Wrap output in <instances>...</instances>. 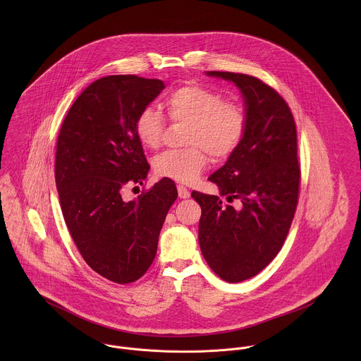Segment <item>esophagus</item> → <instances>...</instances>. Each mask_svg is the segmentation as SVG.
Wrapping results in <instances>:
<instances>
[{
	"label": "esophagus",
	"instance_id": "1",
	"mask_svg": "<svg viewBox=\"0 0 361 361\" xmlns=\"http://www.w3.org/2000/svg\"><path fill=\"white\" fill-rule=\"evenodd\" d=\"M178 196L180 197V199H189V196H190V192L185 188V186H182V185H179L178 186Z\"/></svg>",
	"mask_w": 361,
	"mask_h": 361
}]
</instances>
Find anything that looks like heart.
<instances>
[{"mask_svg": "<svg viewBox=\"0 0 361 361\" xmlns=\"http://www.w3.org/2000/svg\"><path fill=\"white\" fill-rule=\"evenodd\" d=\"M172 121L188 122L186 150H168L153 161L155 173L182 183L199 179L208 162L224 159L240 145L246 130V115L240 105L224 102L221 94L203 86L190 85L172 92L166 102ZM165 121L154 106L143 108L135 121V135L147 149H157L162 139Z\"/></svg>", "mask_w": 361, "mask_h": 361, "instance_id": "1", "label": "heart"}]
</instances>
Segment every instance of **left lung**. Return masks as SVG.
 Returning a JSON list of instances; mask_svg holds the SVG:
<instances>
[{
  "instance_id": "8db88e82",
  "label": "left lung",
  "mask_w": 361,
  "mask_h": 361,
  "mask_svg": "<svg viewBox=\"0 0 361 361\" xmlns=\"http://www.w3.org/2000/svg\"><path fill=\"white\" fill-rule=\"evenodd\" d=\"M239 89L246 130L238 149L208 180L238 207L218 196L192 192L202 207L199 243L209 268L236 283L262 271L279 253L299 196L298 133L286 102L257 78L209 71Z\"/></svg>"
}]
</instances>
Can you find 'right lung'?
Here are the masks:
<instances>
[{
  "label": "right lung",
  "mask_w": 361,
  "mask_h": 361,
  "mask_svg": "<svg viewBox=\"0 0 361 361\" xmlns=\"http://www.w3.org/2000/svg\"><path fill=\"white\" fill-rule=\"evenodd\" d=\"M164 87L135 75L102 78L76 99L58 136L55 183L63 219L90 268L116 283L137 281L153 264L178 197L175 183L162 178L137 199H122L125 186L147 178L135 121Z\"/></svg>",
  "instance_id": "1"
}]
</instances>
